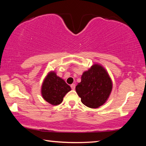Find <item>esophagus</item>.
Listing matches in <instances>:
<instances>
[{"mask_svg":"<svg viewBox=\"0 0 146 146\" xmlns=\"http://www.w3.org/2000/svg\"><path fill=\"white\" fill-rule=\"evenodd\" d=\"M71 88L73 90H75V84H72L71 85Z\"/></svg>","mask_w":146,"mask_h":146,"instance_id":"obj_1","label":"esophagus"}]
</instances>
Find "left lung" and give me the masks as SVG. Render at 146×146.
<instances>
[{
  "label": "left lung",
  "instance_id": "1",
  "mask_svg": "<svg viewBox=\"0 0 146 146\" xmlns=\"http://www.w3.org/2000/svg\"><path fill=\"white\" fill-rule=\"evenodd\" d=\"M75 89L82 104L97 108L107 100L112 90V82L104 68L95 64L83 73Z\"/></svg>",
  "mask_w": 146,
  "mask_h": 146
}]
</instances>
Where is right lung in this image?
Instances as JSON below:
<instances>
[{
  "label": "right lung",
  "mask_w": 146,
  "mask_h": 146,
  "mask_svg": "<svg viewBox=\"0 0 146 146\" xmlns=\"http://www.w3.org/2000/svg\"><path fill=\"white\" fill-rule=\"evenodd\" d=\"M70 90V86L63 79L56 76L55 72H50L44 81L41 91L44 100L53 106H57L62 102L64 97Z\"/></svg>",
  "instance_id": "obj_1"
}]
</instances>
